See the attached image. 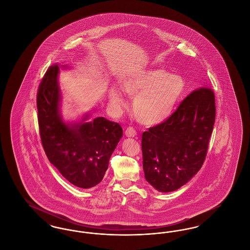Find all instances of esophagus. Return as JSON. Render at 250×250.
<instances>
[{"label": "esophagus", "mask_w": 250, "mask_h": 250, "mask_svg": "<svg viewBox=\"0 0 250 250\" xmlns=\"http://www.w3.org/2000/svg\"><path fill=\"white\" fill-rule=\"evenodd\" d=\"M136 135H137V132L133 127H128L125 130V136L128 138H134V137H136Z\"/></svg>", "instance_id": "34e87169"}]
</instances>
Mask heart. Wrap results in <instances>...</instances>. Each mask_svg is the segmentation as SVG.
<instances>
[{
	"instance_id": "1",
	"label": "heart",
	"mask_w": 250,
	"mask_h": 250,
	"mask_svg": "<svg viewBox=\"0 0 250 250\" xmlns=\"http://www.w3.org/2000/svg\"><path fill=\"white\" fill-rule=\"evenodd\" d=\"M124 93L135 96L132 111L136 119L145 125H155L172 113L185 90V81L177 74L159 68H149L125 77L121 83ZM112 106H124L125 101L117 88L108 90Z\"/></svg>"
}]
</instances>
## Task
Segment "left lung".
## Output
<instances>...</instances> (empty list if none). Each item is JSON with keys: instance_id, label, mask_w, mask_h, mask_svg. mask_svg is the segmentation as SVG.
Wrapping results in <instances>:
<instances>
[{"instance_id": "1", "label": "left lung", "mask_w": 250, "mask_h": 250, "mask_svg": "<svg viewBox=\"0 0 250 250\" xmlns=\"http://www.w3.org/2000/svg\"><path fill=\"white\" fill-rule=\"evenodd\" d=\"M215 118L214 95L202 87L160 125L143 132L146 181L159 192L177 190L201 169Z\"/></svg>"}]
</instances>
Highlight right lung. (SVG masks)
Instances as JSON below:
<instances>
[{
    "label": "right lung",
    "mask_w": 250,
    "mask_h": 250,
    "mask_svg": "<svg viewBox=\"0 0 250 250\" xmlns=\"http://www.w3.org/2000/svg\"><path fill=\"white\" fill-rule=\"evenodd\" d=\"M67 64L54 63L45 74L37 93L41 141L49 162L72 185L91 188L105 175L110 156L123 137L119 124L104 117L64 121L58 76Z\"/></svg>",
    "instance_id": "obj_1"
}]
</instances>
